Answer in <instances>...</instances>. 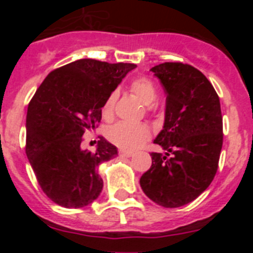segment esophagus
<instances>
[{
	"mask_svg": "<svg viewBox=\"0 0 253 253\" xmlns=\"http://www.w3.org/2000/svg\"><path fill=\"white\" fill-rule=\"evenodd\" d=\"M119 156L120 157H124V158H129V157H133L134 153L133 152H128V151H123V149H120L119 151Z\"/></svg>",
	"mask_w": 253,
	"mask_h": 253,
	"instance_id": "obj_1",
	"label": "esophagus"
}]
</instances>
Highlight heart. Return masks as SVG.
Listing matches in <instances>:
<instances>
[{
	"label": "heart",
	"instance_id": "1",
	"mask_svg": "<svg viewBox=\"0 0 253 253\" xmlns=\"http://www.w3.org/2000/svg\"><path fill=\"white\" fill-rule=\"evenodd\" d=\"M130 90L147 106H152L157 101V88L153 82L147 77L135 78L131 82ZM116 99H118V93L111 92L105 100L101 109L102 118L105 120L113 119ZM106 135L109 140L119 148L134 151L151 138V130L144 124H129V123L122 122L111 125L110 128L107 129Z\"/></svg>",
	"mask_w": 253,
	"mask_h": 253
}]
</instances>
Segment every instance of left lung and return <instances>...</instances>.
<instances>
[{
	"label": "left lung",
	"mask_w": 253,
	"mask_h": 253,
	"mask_svg": "<svg viewBox=\"0 0 253 253\" xmlns=\"http://www.w3.org/2000/svg\"><path fill=\"white\" fill-rule=\"evenodd\" d=\"M166 91L165 124L154 143L166 153L152 152V166L140 187L152 202L178 208L208 189L218 169L223 146L220 101L199 69L180 62L151 68Z\"/></svg>",
	"instance_id": "obj_1"
}]
</instances>
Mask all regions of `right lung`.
I'll return each mask as SVG.
<instances>
[{"label":"right lung","mask_w":253,"mask_h":253,"mask_svg":"<svg viewBox=\"0 0 253 253\" xmlns=\"http://www.w3.org/2000/svg\"><path fill=\"white\" fill-rule=\"evenodd\" d=\"M131 63L78 59L51 71L28 106L26 156L40 187L51 202L84 208L99 198V166L118 156L104 138L96 152L81 148L82 137L101 120V109Z\"/></svg>","instance_id":"add662e5"}]
</instances>
